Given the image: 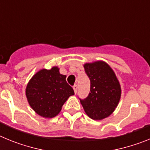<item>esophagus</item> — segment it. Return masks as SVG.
<instances>
[{
  "label": "esophagus",
  "mask_w": 150,
  "mask_h": 150,
  "mask_svg": "<svg viewBox=\"0 0 150 150\" xmlns=\"http://www.w3.org/2000/svg\"><path fill=\"white\" fill-rule=\"evenodd\" d=\"M73 88H74V93L76 94V92H77V88H78L77 85H74V86H73Z\"/></svg>",
  "instance_id": "1"
}]
</instances>
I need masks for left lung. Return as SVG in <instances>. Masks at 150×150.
<instances>
[{"label": "left lung", "instance_id": "8db88e82", "mask_svg": "<svg viewBox=\"0 0 150 150\" xmlns=\"http://www.w3.org/2000/svg\"><path fill=\"white\" fill-rule=\"evenodd\" d=\"M85 71L90 79V93L80 99L84 110L91 119L101 120L115 110L121 98L120 82L112 68L102 61L86 63Z\"/></svg>", "mask_w": 150, "mask_h": 150}]
</instances>
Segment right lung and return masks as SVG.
<instances>
[{"label":"right lung","mask_w":150,"mask_h":150,"mask_svg":"<svg viewBox=\"0 0 150 150\" xmlns=\"http://www.w3.org/2000/svg\"><path fill=\"white\" fill-rule=\"evenodd\" d=\"M25 94L29 105L38 115L52 118L59 114L74 91L66 81L65 75L59 73V67H53L36 73L28 83Z\"/></svg>","instance_id":"right-lung-1"}]
</instances>
